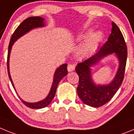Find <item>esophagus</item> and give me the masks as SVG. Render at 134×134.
<instances>
[{"label":"esophagus","instance_id":"obj_1","mask_svg":"<svg viewBox=\"0 0 134 134\" xmlns=\"http://www.w3.org/2000/svg\"><path fill=\"white\" fill-rule=\"evenodd\" d=\"M75 69V66L74 64H68V71L72 72Z\"/></svg>","mask_w":134,"mask_h":134}]
</instances>
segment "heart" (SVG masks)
Masks as SVG:
<instances>
[{"instance_id":"obj_1","label":"heart","mask_w":134,"mask_h":134,"mask_svg":"<svg viewBox=\"0 0 134 134\" xmlns=\"http://www.w3.org/2000/svg\"><path fill=\"white\" fill-rule=\"evenodd\" d=\"M104 38V34L100 30L92 32V30H90L85 33L81 34L77 38V41H81L86 38L84 44L81 47V53L84 55L90 54L91 52L96 49L100 43Z\"/></svg>"}]
</instances>
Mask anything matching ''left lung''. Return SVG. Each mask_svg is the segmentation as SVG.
<instances>
[{
    "instance_id": "1",
    "label": "left lung",
    "mask_w": 134,
    "mask_h": 134,
    "mask_svg": "<svg viewBox=\"0 0 134 134\" xmlns=\"http://www.w3.org/2000/svg\"><path fill=\"white\" fill-rule=\"evenodd\" d=\"M115 56L119 66L116 75L108 83L98 84L93 81L91 68L108 56ZM127 46L118 26L112 22L111 34L108 41L87 59L79 63L75 70L79 76L77 93L84 104L91 107H100L111 100L123 82L126 66Z\"/></svg>"
}]
</instances>
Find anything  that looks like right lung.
<instances>
[{"label": "right lung", "instance_id": "add662e5", "mask_svg": "<svg viewBox=\"0 0 134 134\" xmlns=\"http://www.w3.org/2000/svg\"><path fill=\"white\" fill-rule=\"evenodd\" d=\"M45 26H46V24H45V22H44V18H41V17H30V18L26 19L24 21H22L20 24V25L15 30L14 33L13 34L12 36H11V40H10L9 45V49H8L7 70L9 79L15 91L16 90L15 88L12 79H11L9 71L10 55H11V51L13 45V44L15 43L16 41L19 39V38H21V36H23L28 32H29L30 31H31V30L34 29H36V28H43V27H45ZM67 74H68V70H67V64H64L59 66L58 68H56L54 75H53V82H52V85H51L49 92L46 98L43 99V100H41V101L36 102H26L24 100H22L19 96H18L20 98L21 102L26 106H28L29 108H32V109H40V108H44V107L47 106L51 102L52 100L54 98L55 95L56 89H57V87H58V84H59V81H61L62 79L64 78L65 76H66ZM16 93H17V91H16Z\"/></svg>", "mask_w": 134, "mask_h": 134}]
</instances>
